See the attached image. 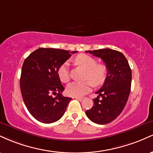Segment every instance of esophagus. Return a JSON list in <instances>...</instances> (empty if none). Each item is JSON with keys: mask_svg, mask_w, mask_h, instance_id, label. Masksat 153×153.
I'll list each match as a JSON object with an SVG mask.
<instances>
[{"mask_svg": "<svg viewBox=\"0 0 153 153\" xmlns=\"http://www.w3.org/2000/svg\"><path fill=\"white\" fill-rule=\"evenodd\" d=\"M75 99H76L77 100H78V101H82V100H83V98H82V97H75Z\"/></svg>", "mask_w": 153, "mask_h": 153, "instance_id": "obj_1", "label": "esophagus"}]
</instances>
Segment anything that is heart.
Segmentation results:
<instances>
[{
  "mask_svg": "<svg viewBox=\"0 0 153 153\" xmlns=\"http://www.w3.org/2000/svg\"><path fill=\"white\" fill-rule=\"evenodd\" d=\"M74 62L78 65L82 67L86 71L85 78L90 80L94 86H99L104 83L108 75V68L104 64H97L96 59L85 54H80L76 56ZM57 75L63 82H68L70 80L69 65L64 62L59 67ZM90 81L72 82L66 88V93L73 97H80L88 93L91 89Z\"/></svg>",
  "mask_w": 153,
  "mask_h": 153,
  "instance_id": "b5f03b06",
  "label": "heart"
}]
</instances>
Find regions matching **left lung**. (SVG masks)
<instances>
[{
  "instance_id": "obj_1",
  "label": "left lung",
  "mask_w": 153,
  "mask_h": 153,
  "mask_svg": "<svg viewBox=\"0 0 153 153\" xmlns=\"http://www.w3.org/2000/svg\"><path fill=\"white\" fill-rule=\"evenodd\" d=\"M85 52L101 58L108 68L106 80L96 93L99 96L85 114L93 122L108 124L122 113L127 102L131 90V68L127 58L119 51L102 49Z\"/></svg>"
}]
</instances>
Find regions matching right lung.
<instances>
[{"label":"right lung","instance_id":"add662e5","mask_svg":"<svg viewBox=\"0 0 153 153\" xmlns=\"http://www.w3.org/2000/svg\"><path fill=\"white\" fill-rule=\"evenodd\" d=\"M68 50L39 48L24 60L20 78L22 95L32 117L45 124L59 120L65 112L71 98L62 95L65 90L57 70L71 54ZM52 94L56 96L53 97Z\"/></svg>","mask_w":153,"mask_h":153}]
</instances>
